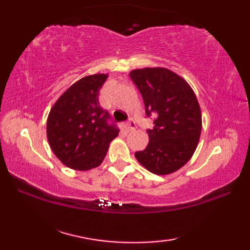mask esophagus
Masks as SVG:
<instances>
[{"instance_id": "1", "label": "esophagus", "mask_w": 250, "mask_h": 250, "mask_svg": "<svg viewBox=\"0 0 250 250\" xmlns=\"http://www.w3.org/2000/svg\"><path fill=\"white\" fill-rule=\"evenodd\" d=\"M125 128L126 131H132L133 129H135V121L133 119H129L128 122H125Z\"/></svg>"}]
</instances>
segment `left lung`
Listing matches in <instances>:
<instances>
[{
	"label": "left lung",
	"mask_w": 250,
	"mask_h": 250,
	"mask_svg": "<svg viewBox=\"0 0 250 250\" xmlns=\"http://www.w3.org/2000/svg\"><path fill=\"white\" fill-rule=\"evenodd\" d=\"M145 104L149 143L135 158L148 171L167 175L192 157L202 130V115L193 90L184 78L164 67H146L130 73Z\"/></svg>",
	"instance_id": "left-lung-1"
}]
</instances>
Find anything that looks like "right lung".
<instances>
[{"label": "right lung", "mask_w": 250, "mask_h": 250, "mask_svg": "<svg viewBox=\"0 0 250 250\" xmlns=\"http://www.w3.org/2000/svg\"><path fill=\"white\" fill-rule=\"evenodd\" d=\"M107 74H94L73 83L58 99L47 119L51 150L64 164L88 171L103 162L109 143L119 129L99 103V92Z\"/></svg>", "instance_id": "1"}]
</instances>
